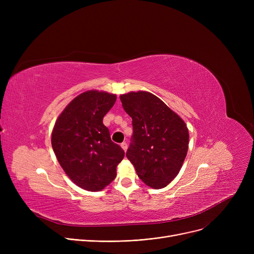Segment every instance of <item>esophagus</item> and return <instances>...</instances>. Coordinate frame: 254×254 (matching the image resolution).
Wrapping results in <instances>:
<instances>
[{
  "label": "esophagus",
  "instance_id": "34e87169",
  "mask_svg": "<svg viewBox=\"0 0 254 254\" xmlns=\"http://www.w3.org/2000/svg\"><path fill=\"white\" fill-rule=\"evenodd\" d=\"M120 146H122V148H123L125 151H127V144L126 142L122 143V145H120Z\"/></svg>",
  "mask_w": 254,
  "mask_h": 254
}]
</instances>
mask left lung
Masks as SVG:
<instances>
[{"mask_svg": "<svg viewBox=\"0 0 254 254\" xmlns=\"http://www.w3.org/2000/svg\"><path fill=\"white\" fill-rule=\"evenodd\" d=\"M132 119V136L127 157L139 178L159 190L174 179L189 149V129L183 120L157 97L147 91L120 96Z\"/></svg>", "mask_w": 254, "mask_h": 254, "instance_id": "1", "label": "left lung"}]
</instances>
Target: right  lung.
<instances>
[{"mask_svg": "<svg viewBox=\"0 0 254 254\" xmlns=\"http://www.w3.org/2000/svg\"><path fill=\"white\" fill-rule=\"evenodd\" d=\"M115 101L112 93L85 91L65 107L52 130L51 144L60 165L85 190L99 191L110 184L125 156L103 124Z\"/></svg>", "mask_w": 254, "mask_h": 254, "instance_id": "add662e5", "label": "right lung"}]
</instances>
